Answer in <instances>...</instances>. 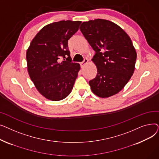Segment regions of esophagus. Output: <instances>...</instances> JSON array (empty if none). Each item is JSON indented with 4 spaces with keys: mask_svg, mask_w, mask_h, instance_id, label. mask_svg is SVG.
<instances>
[{
    "mask_svg": "<svg viewBox=\"0 0 159 159\" xmlns=\"http://www.w3.org/2000/svg\"><path fill=\"white\" fill-rule=\"evenodd\" d=\"M88 60L87 59V58H84V60L83 61L80 63V66H81L82 67L84 66V65H85L86 64H87V63H88Z\"/></svg>",
    "mask_w": 159,
    "mask_h": 159,
    "instance_id": "1",
    "label": "esophagus"
}]
</instances>
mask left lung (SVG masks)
Listing matches in <instances>:
<instances>
[{
  "mask_svg": "<svg viewBox=\"0 0 159 159\" xmlns=\"http://www.w3.org/2000/svg\"><path fill=\"white\" fill-rule=\"evenodd\" d=\"M80 30L95 52L92 61L97 73L89 82L93 93L102 98L118 93L135 70L137 53L131 39L117 24L104 19L82 22Z\"/></svg>",
  "mask_w": 159,
  "mask_h": 159,
  "instance_id": "8db88e82",
  "label": "left lung"
}]
</instances>
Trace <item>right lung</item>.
I'll return each instance as SVG.
<instances>
[{
	"label": "right lung",
	"instance_id": "add662e5",
	"mask_svg": "<svg viewBox=\"0 0 159 159\" xmlns=\"http://www.w3.org/2000/svg\"><path fill=\"white\" fill-rule=\"evenodd\" d=\"M81 21L61 20L46 25L31 41L26 52L28 71L39 92L58 101L71 92L80 64L71 62L68 40ZM61 57L66 58L62 62Z\"/></svg>",
	"mask_w": 159,
	"mask_h": 159
}]
</instances>
